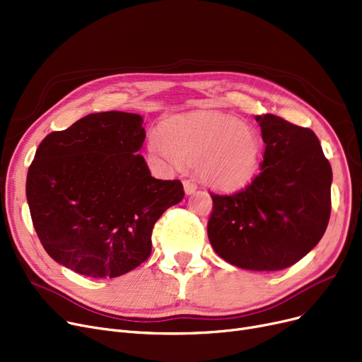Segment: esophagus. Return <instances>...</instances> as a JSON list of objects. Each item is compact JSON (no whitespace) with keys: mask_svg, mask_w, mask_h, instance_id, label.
<instances>
[{"mask_svg":"<svg viewBox=\"0 0 362 362\" xmlns=\"http://www.w3.org/2000/svg\"><path fill=\"white\" fill-rule=\"evenodd\" d=\"M183 187H185V192L187 195H191V194H194L197 191V183L194 180H185L183 182Z\"/></svg>","mask_w":362,"mask_h":362,"instance_id":"obj_1","label":"esophagus"}]
</instances>
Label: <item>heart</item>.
I'll return each mask as SVG.
<instances>
[{"label":"heart","mask_w":362,"mask_h":362,"mask_svg":"<svg viewBox=\"0 0 362 362\" xmlns=\"http://www.w3.org/2000/svg\"><path fill=\"white\" fill-rule=\"evenodd\" d=\"M148 149L164 167L195 164L199 179L220 191L245 186L256 176L262 142L256 130L222 114H189L151 130Z\"/></svg>","instance_id":"b5f03b06"}]
</instances>
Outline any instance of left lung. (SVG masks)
<instances>
[{"mask_svg":"<svg viewBox=\"0 0 362 362\" xmlns=\"http://www.w3.org/2000/svg\"><path fill=\"white\" fill-rule=\"evenodd\" d=\"M266 145L247 187L214 195L207 233L216 253L248 271H281L305 257L332 213V165L310 129L257 115Z\"/></svg>","mask_w":362,"mask_h":362,"instance_id":"left-lung-1","label":"left lung"}]
</instances>
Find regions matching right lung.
I'll use <instances>...</instances> for the list:
<instances>
[{
  "label": "right lung",
  "instance_id": "right-lung-1",
  "mask_svg": "<svg viewBox=\"0 0 362 362\" xmlns=\"http://www.w3.org/2000/svg\"><path fill=\"white\" fill-rule=\"evenodd\" d=\"M144 118L90 114L40 144L28 170L26 198L49 256L91 278H115L144 263L161 214L185 197L180 180L151 176L137 153Z\"/></svg>",
  "mask_w": 362,
  "mask_h": 362
}]
</instances>
